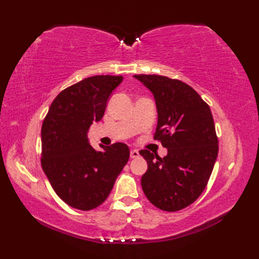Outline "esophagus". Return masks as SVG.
<instances>
[{
    "label": "esophagus",
    "mask_w": 259,
    "mask_h": 259,
    "mask_svg": "<svg viewBox=\"0 0 259 259\" xmlns=\"http://www.w3.org/2000/svg\"><path fill=\"white\" fill-rule=\"evenodd\" d=\"M139 157V152H138V150H136V149H133L130 151V158L131 159H136V158H138Z\"/></svg>",
    "instance_id": "34e87169"
}]
</instances>
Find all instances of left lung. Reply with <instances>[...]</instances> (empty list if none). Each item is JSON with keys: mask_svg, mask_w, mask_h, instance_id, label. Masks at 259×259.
<instances>
[{"mask_svg": "<svg viewBox=\"0 0 259 259\" xmlns=\"http://www.w3.org/2000/svg\"><path fill=\"white\" fill-rule=\"evenodd\" d=\"M156 99L158 124L153 139L167 148L163 158L139 153L148 163L141 187L153 206L178 211L205 190L218 155V138L208 104L185 82L157 74H136Z\"/></svg>", "mask_w": 259, "mask_h": 259, "instance_id": "1", "label": "left lung"}]
</instances>
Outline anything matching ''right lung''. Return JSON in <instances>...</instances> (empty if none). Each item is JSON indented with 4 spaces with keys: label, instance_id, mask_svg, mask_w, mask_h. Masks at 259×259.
Here are the masks:
<instances>
[{
    "label": "right lung",
    "instance_id": "obj_1",
    "mask_svg": "<svg viewBox=\"0 0 259 259\" xmlns=\"http://www.w3.org/2000/svg\"><path fill=\"white\" fill-rule=\"evenodd\" d=\"M121 75H95L62 90L51 103L41 129V166L53 190L70 207L88 211L107 199L129 160L122 142L97 152L87 133L100 121Z\"/></svg>",
    "mask_w": 259,
    "mask_h": 259
}]
</instances>
